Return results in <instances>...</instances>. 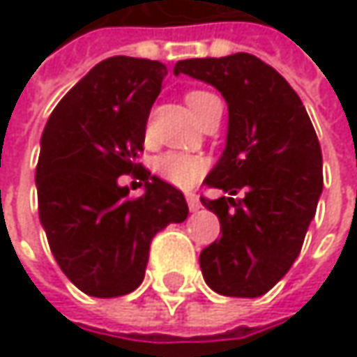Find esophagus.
<instances>
[{
  "mask_svg": "<svg viewBox=\"0 0 357 357\" xmlns=\"http://www.w3.org/2000/svg\"><path fill=\"white\" fill-rule=\"evenodd\" d=\"M185 200H188V206H190V211H198L202 204H200V200H198V196L196 194H185Z\"/></svg>",
  "mask_w": 357,
  "mask_h": 357,
  "instance_id": "esophagus-1",
  "label": "esophagus"
}]
</instances>
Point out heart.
Listing matches in <instances>:
<instances>
[{"mask_svg": "<svg viewBox=\"0 0 357 357\" xmlns=\"http://www.w3.org/2000/svg\"><path fill=\"white\" fill-rule=\"evenodd\" d=\"M208 97H211V93H206V91H192L185 95V103L194 115H198ZM206 169H208V161L202 155L181 153V151H167V153L159 155L155 161L157 176L163 181H167L176 188H183V190L196 185L204 178Z\"/></svg>", "mask_w": 357, "mask_h": 357, "instance_id": "1", "label": "heart"}]
</instances>
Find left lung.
Wrapping results in <instances>:
<instances>
[{
    "label": "left lung",
    "mask_w": 357,
    "mask_h": 357,
    "mask_svg": "<svg viewBox=\"0 0 357 357\" xmlns=\"http://www.w3.org/2000/svg\"><path fill=\"white\" fill-rule=\"evenodd\" d=\"M179 74L213 84L229 107L225 153L204 179L227 196L200 198L221 223L200 252L204 281L221 296L258 298L291 268L317 213L319 136L296 91L256 55L183 59Z\"/></svg>",
    "instance_id": "obj_1"
}]
</instances>
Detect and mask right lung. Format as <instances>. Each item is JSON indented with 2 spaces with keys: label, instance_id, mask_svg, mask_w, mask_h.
Returning <instances> with one entry per match:
<instances>
[{
  "label": "right lung",
  "instance_id": "add662e5",
  "mask_svg": "<svg viewBox=\"0 0 357 357\" xmlns=\"http://www.w3.org/2000/svg\"><path fill=\"white\" fill-rule=\"evenodd\" d=\"M165 76L161 61L103 59L57 103L43 130L38 219L59 268L86 296L134 291L157 231L188 217L183 194L138 161ZM130 173L145 181L142 197L116 183Z\"/></svg>",
  "mask_w": 357,
  "mask_h": 357
}]
</instances>
